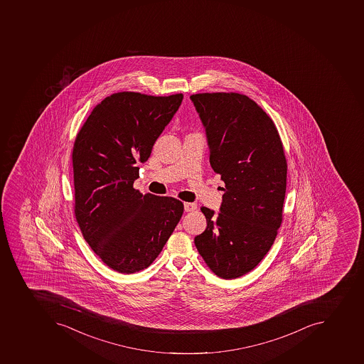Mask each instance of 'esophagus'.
Returning <instances> with one entry per match:
<instances>
[{"instance_id":"obj_1","label":"esophagus","mask_w":364,"mask_h":364,"mask_svg":"<svg viewBox=\"0 0 364 364\" xmlns=\"http://www.w3.org/2000/svg\"><path fill=\"white\" fill-rule=\"evenodd\" d=\"M196 209H197V203H184V210H186V212H193Z\"/></svg>"}]
</instances>
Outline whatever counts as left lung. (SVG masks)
Segmentation results:
<instances>
[{
	"mask_svg": "<svg viewBox=\"0 0 364 364\" xmlns=\"http://www.w3.org/2000/svg\"><path fill=\"white\" fill-rule=\"evenodd\" d=\"M206 131L209 161L225 183L220 213L201 207L207 228L198 252L220 278H239L267 255L282 222L287 161L278 129L239 93L190 97Z\"/></svg>",
	"mask_w": 364,
	"mask_h": 364,
	"instance_id": "1",
	"label": "left lung"
}]
</instances>
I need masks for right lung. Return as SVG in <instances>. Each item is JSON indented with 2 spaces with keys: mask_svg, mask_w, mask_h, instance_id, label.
I'll return each instance as SVG.
<instances>
[{
  "mask_svg": "<svg viewBox=\"0 0 364 364\" xmlns=\"http://www.w3.org/2000/svg\"><path fill=\"white\" fill-rule=\"evenodd\" d=\"M182 100L181 93H114L92 110L75 140V216L92 250L117 272L149 267L183 214L178 199L133 188L138 164L148 161Z\"/></svg>",
  "mask_w": 364,
  "mask_h": 364,
  "instance_id": "obj_1",
  "label": "right lung"
}]
</instances>
